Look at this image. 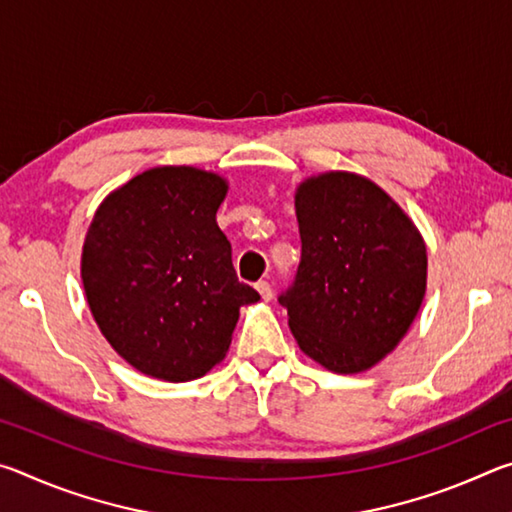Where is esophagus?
I'll return each instance as SVG.
<instances>
[{
    "mask_svg": "<svg viewBox=\"0 0 512 512\" xmlns=\"http://www.w3.org/2000/svg\"><path fill=\"white\" fill-rule=\"evenodd\" d=\"M255 289H257L259 296H262L264 302H268V300L273 298V289H271V284H268L266 280H259V282L255 284Z\"/></svg>",
    "mask_w": 512,
    "mask_h": 512,
    "instance_id": "1",
    "label": "esophagus"
}]
</instances>
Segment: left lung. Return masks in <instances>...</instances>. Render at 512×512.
Masks as SVG:
<instances>
[{
    "mask_svg": "<svg viewBox=\"0 0 512 512\" xmlns=\"http://www.w3.org/2000/svg\"><path fill=\"white\" fill-rule=\"evenodd\" d=\"M302 259L280 296L298 348L357 375L391 354L427 291V246L411 216L370 178L325 171L296 187Z\"/></svg>",
    "mask_w": 512,
    "mask_h": 512,
    "instance_id": "8db88e82",
    "label": "left lung"
}]
</instances>
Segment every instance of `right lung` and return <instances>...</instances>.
Segmentation results:
<instances>
[{
    "label": "right lung",
    "mask_w": 512,
    "mask_h": 512,
    "mask_svg": "<svg viewBox=\"0 0 512 512\" xmlns=\"http://www.w3.org/2000/svg\"><path fill=\"white\" fill-rule=\"evenodd\" d=\"M228 180L189 164L137 173L103 198L83 241L94 323L142 375L192 381L225 359L239 309L259 293L237 280L216 210Z\"/></svg>",
    "instance_id": "obj_1"
}]
</instances>
